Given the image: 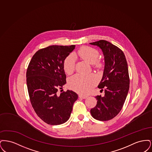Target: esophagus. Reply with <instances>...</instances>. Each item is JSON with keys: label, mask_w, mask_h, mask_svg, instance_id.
Listing matches in <instances>:
<instances>
[{"label": "esophagus", "mask_w": 152, "mask_h": 152, "mask_svg": "<svg viewBox=\"0 0 152 152\" xmlns=\"http://www.w3.org/2000/svg\"><path fill=\"white\" fill-rule=\"evenodd\" d=\"M79 97L80 99H86L87 97V96H84V95H81V94H79Z\"/></svg>", "instance_id": "esophagus-1"}]
</instances>
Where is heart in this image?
I'll list each match as a JSON object with an SVG mask.
<instances>
[{"label":"heart","mask_w":152,"mask_h":152,"mask_svg":"<svg viewBox=\"0 0 152 152\" xmlns=\"http://www.w3.org/2000/svg\"><path fill=\"white\" fill-rule=\"evenodd\" d=\"M78 56L89 64H95L96 66L100 68L101 63L97 61L99 52L96 49L89 47H83L75 53ZM63 69L66 74L71 75L75 69V58L72 54L66 57L63 62ZM98 79L94 74L82 75L77 74L68 80L69 87L74 91L82 94H87L97 83Z\"/></svg>","instance_id":"b5f03b06"}]
</instances>
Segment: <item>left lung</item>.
I'll return each mask as SVG.
<instances>
[{
    "mask_svg": "<svg viewBox=\"0 0 152 152\" xmlns=\"http://www.w3.org/2000/svg\"><path fill=\"white\" fill-rule=\"evenodd\" d=\"M89 44L101 49L105 61L98 86L105 95L95 97L97 104L91 109V113L97 120L108 121L119 113L126 100L130 83L128 64L123 51L110 42L101 40Z\"/></svg>",
    "mask_w": 152,
    "mask_h": 152,
    "instance_id": "8db88e82",
    "label": "left lung"
}]
</instances>
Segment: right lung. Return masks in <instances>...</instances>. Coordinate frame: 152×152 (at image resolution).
I'll use <instances>...</instances> for the list:
<instances>
[{
  "label": "right lung",
  "instance_id": "1",
  "mask_svg": "<svg viewBox=\"0 0 152 152\" xmlns=\"http://www.w3.org/2000/svg\"><path fill=\"white\" fill-rule=\"evenodd\" d=\"M75 45H51L37 51L27 68V84L32 106L45 123L57 125L69 118L78 95L72 91L58 93L66 84L63 62Z\"/></svg>",
  "mask_w": 152,
  "mask_h": 152
}]
</instances>
